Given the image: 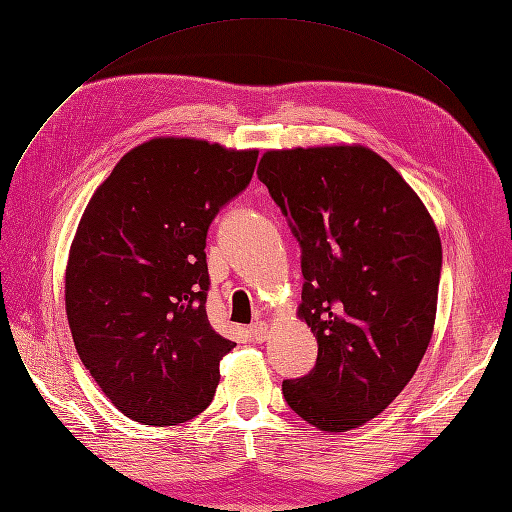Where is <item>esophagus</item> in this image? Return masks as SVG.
Returning a JSON list of instances; mask_svg holds the SVG:
<instances>
[{"label": "esophagus", "mask_w": 512, "mask_h": 512, "mask_svg": "<svg viewBox=\"0 0 512 512\" xmlns=\"http://www.w3.org/2000/svg\"><path fill=\"white\" fill-rule=\"evenodd\" d=\"M250 336L256 340V342H264L269 338V323H264V321H258V323H254L252 327H250Z\"/></svg>", "instance_id": "obj_1"}]
</instances>
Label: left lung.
I'll list each match as a JSON object with an SVG mask.
<instances>
[{"mask_svg":"<svg viewBox=\"0 0 512 512\" xmlns=\"http://www.w3.org/2000/svg\"><path fill=\"white\" fill-rule=\"evenodd\" d=\"M256 174L302 245L298 317L319 349L309 376L283 380V397L319 431H351L395 401L433 338L435 220L363 145L269 149Z\"/></svg>","mask_w":512,"mask_h":512,"instance_id":"left-lung-1","label":"left lung"}]
</instances>
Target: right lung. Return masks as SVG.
I'll use <instances>...</instances> for the list:
<instances>
[{"label":"right lung","mask_w":512,"mask_h":512,"mask_svg":"<svg viewBox=\"0 0 512 512\" xmlns=\"http://www.w3.org/2000/svg\"><path fill=\"white\" fill-rule=\"evenodd\" d=\"M256 149L157 136L128 151L81 214L65 271L75 349L117 410L149 426L210 405L235 342L206 313V235L250 185Z\"/></svg>","instance_id":"add662e5"}]
</instances>
